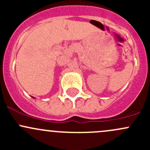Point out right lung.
Wrapping results in <instances>:
<instances>
[{
	"label": "right lung",
	"instance_id": "right-lung-1",
	"mask_svg": "<svg viewBox=\"0 0 150 150\" xmlns=\"http://www.w3.org/2000/svg\"><path fill=\"white\" fill-rule=\"evenodd\" d=\"M33 98H34V97H33Z\"/></svg>",
	"mask_w": 150,
	"mask_h": 150
}]
</instances>
